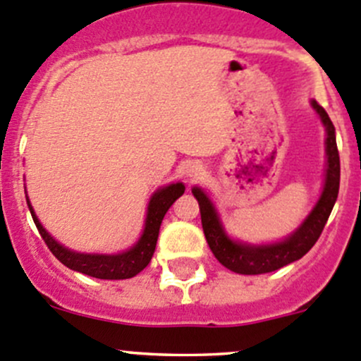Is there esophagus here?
Segmentation results:
<instances>
[{
  "mask_svg": "<svg viewBox=\"0 0 361 361\" xmlns=\"http://www.w3.org/2000/svg\"><path fill=\"white\" fill-rule=\"evenodd\" d=\"M202 174H204V167L201 166V164H192V166L187 169V178L190 181L199 180Z\"/></svg>",
  "mask_w": 361,
  "mask_h": 361,
  "instance_id": "esophagus-1",
  "label": "esophagus"
}]
</instances>
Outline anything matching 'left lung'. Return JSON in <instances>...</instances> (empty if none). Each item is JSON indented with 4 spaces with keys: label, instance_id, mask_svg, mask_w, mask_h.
Listing matches in <instances>:
<instances>
[{
    "label": "left lung",
    "instance_id": "left-lung-1",
    "mask_svg": "<svg viewBox=\"0 0 361 361\" xmlns=\"http://www.w3.org/2000/svg\"><path fill=\"white\" fill-rule=\"evenodd\" d=\"M311 106L322 118L326 129V174L325 185L319 201L312 207L309 216L302 221L300 227L292 235L281 243L274 245H246V243L232 241L225 234L220 224L216 209L209 201L204 190L199 187L192 188V194L197 199L199 209H201L202 231L211 251L224 267L231 269L238 274H265V272L278 271L285 265L292 264L304 257L309 250L314 246L318 238L325 228L326 220L334 209V204L338 195V181H341V160H338V150L336 141V127L330 120L325 108L319 106L314 99Z\"/></svg>",
    "mask_w": 361,
    "mask_h": 361
}]
</instances>
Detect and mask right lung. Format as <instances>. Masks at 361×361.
Instances as JSON below:
<instances>
[{
    "instance_id": "add662e5",
    "label": "right lung",
    "mask_w": 361,
    "mask_h": 361,
    "mask_svg": "<svg viewBox=\"0 0 361 361\" xmlns=\"http://www.w3.org/2000/svg\"><path fill=\"white\" fill-rule=\"evenodd\" d=\"M185 185L183 183H171L167 187L159 188L154 195H152L150 204H148L147 220H145L143 234H141L140 241L133 246L130 250L123 251L118 255H87V253H76L64 248L63 245L50 238L49 232L42 227L39 220L36 218L35 211H32L31 204L27 206L31 211V216L35 220L36 228H38L39 235L43 238L45 245L52 251L54 257L64 264L66 267L73 269L82 274L92 276L97 279H129L136 276L137 272L143 271L148 264H150L152 257H154L155 246H157L159 228L162 224L164 214L167 213L173 202L176 201L180 195H183Z\"/></svg>"
}]
</instances>
